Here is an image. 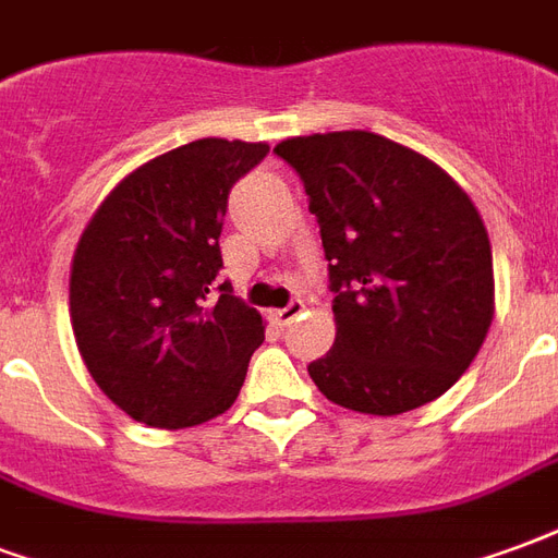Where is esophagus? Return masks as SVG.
Returning a JSON list of instances; mask_svg holds the SVG:
<instances>
[{"instance_id": "esophagus-1", "label": "esophagus", "mask_w": 558, "mask_h": 558, "mask_svg": "<svg viewBox=\"0 0 558 558\" xmlns=\"http://www.w3.org/2000/svg\"><path fill=\"white\" fill-rule=\"evenodd\" d=\"M303 308H306V303H303V300H291V303H288L284 308H276L274 320L279 324V327H288L291 320H296L300 315H303Z\"/></svg>"}]
</instances>
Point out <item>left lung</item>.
Masks as SVG:
<instances>
[{
	"mask_svg": "<svg viewBox=\"0 0 558 558\" xmlns=\"http://www.w3.org/2000/svg\"><path fill=\"white\" fill-rule=\"evenodd\" d=\"M303 181L327 255L336 344L308 374L341 408L398 416L454 386L494 318V255L470 195L365 130L274 148Z\"/></svg>",
	"mask_w": 558,
	"mask_h": 558,
	"instance_id": "8db88e82",
	"label": "left lung"
}]
</instances>
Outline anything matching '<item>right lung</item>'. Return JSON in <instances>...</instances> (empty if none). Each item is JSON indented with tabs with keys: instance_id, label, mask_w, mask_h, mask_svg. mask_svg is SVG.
I'll list each match as a JSON object with an SVG mask.
<instances>
[{
	"instance_id": "add662e5",
	"label": "right lung",
	"mask_w": 558,
	"mask_h": 558,
	"mask_svg": "<svg viewBox=\"0 0 558 558\" xmlns=\"http://www.w3.org/2000/svg\"><path fill=\"white\" fill-rule=\"evenodd\" d=\"M264 142L195 140L128 174L97 207L71 270L85 368L150 428H190L234 404L264 341L262 315L214 284L231 186Z\"/></svg>"
}]
</instances>
